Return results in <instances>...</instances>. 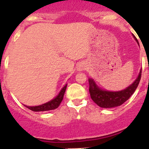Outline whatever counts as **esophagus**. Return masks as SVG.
<instances>
[{
  "instance_id": "obj_1",
  "label": "esophagus",
  "mask_w": 149,
  "mask_h": 149,
  "mask_svg": "<svg viewBox=\"0 0 149 149\" xmlns=\"http://www.w3.org/2000/svg\"><path fill=\"white\" fill-rule=\"evenodd\" d=\"M78 68L79 71H82L83 69H84V65H82V64H81V65H79L78 68Z\"/></svg>"
}]
</instances>
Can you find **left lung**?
Listing matches in <instances>:
<instances>
[{"label": "left lung", "mask_w": 149, "mask_h": 149, "mask_svg": "<svg viewBox=\"0 0 149 149\" xmlns=\"http://www.w3.org/2000/svg\"><path fill=\"white\" fill-rule=\"evenodd\" d=\"M134 38L138 42L137 39L134 36ZM141 74L142 69L140 70L138 77L131 85H130L126 89L119 92L103 90L96 85L93 79H89V91L91 98L96 104L103 108H112V107L120 106L127 100H128L129 98L134 94L141 79Z\"/></svg>", "instance_id": "obj_1"}]
</instances>
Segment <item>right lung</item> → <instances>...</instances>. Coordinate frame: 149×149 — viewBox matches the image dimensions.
<instances>
[{"label":"right lung","instance_id":"obj_1","mask_svg":"<svg viewBox=\"0 0 149 149\" xmlns=\"http://www.w3.org/2000/svg\"><path fill=\"white\" fill-rule=\"evenodd\" d=\"M67 84H65L64 87L61 89V91L60 92V93L58 94V95L56 96V98H54L53 100L48 101L47 103L39 105V106H35V107H28V106H24L26 107H27L28 109L31 110L32 111L35 112H39V111H47V110H54V109L57 108L59 106H60V103L62 102L63 99V96L65 94V89H66Z\"/></svg>","mask_w":149,"mask_h":149}]
</instances>
